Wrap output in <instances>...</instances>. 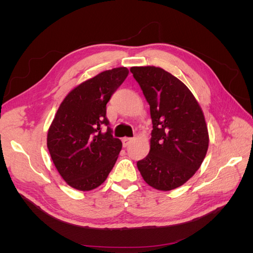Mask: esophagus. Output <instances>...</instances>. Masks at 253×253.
Masks as SVG:
<instances>
[{
	"instance_id": "esophagus-1",
	"label": "esophagus",
	"mask_w": 253,
	"mask_h": 253,
	"mask_svg": "<svg viewBox=\"0 0 253 253\" xmlns=\"http://www.w3.org/2000/svg\"><path fill=\"white\" fill-rule=\"evenodd\" d=\"M133 140V138H129V137H125V138H122V144H124V147H127L128 143Z\"/></svg>"
}]
</instances>
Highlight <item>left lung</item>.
<instances>
[{
  "mask_svg": "<svg viewBox=\"0 0 253 253\" xmlns=\"http://www.w3.org/2000/svg\"><path fill=\"white\" fill-rule=\"evenodd\" d=\"M129 71L150 105L153 124L150 152L137 168L152 188H178L200 169L208 151L203 110L186 84L164 68L133 66Z\"/></svg>",
  "mask_w": 253,
  "mask_h": 253,
  "instance_id": "left-lung-1",
  "label": "left lung"
}]
</instances>
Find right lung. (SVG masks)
Segmentation results:
<instances>
[{"label":"right lung","instance_id":"add662e5","mask_svg":"<svg viewBox=\"0 0 253 253\" xmlns=\"http://www.w3.org/2000/svg\"><path fill=\"white\" fill-rule=\"evenodd\" d=\"M128 75L126 67L104 71L74 87L61 102L47 132L53 165L68 186L90 191L108 178L122 143L114 138L106 103Z\"/></svg>","mask_w":253,"mask_h":253}]
</instances>
